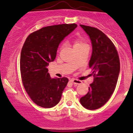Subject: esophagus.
<instances>
[{"label": "esophagus", "mask_w": 133, "mask_h": 133, "mask_svg": "<svg viewBox=\"0 0 133 133\" xmlns=\"http://www.w3.org/2000/svg\"><path fill=\"white\" fill-rule=\"evenodd\" d=\"M72 81L74 84H81L82 83L81 81L77 80V79H72Z\"/></svg>", "instance_id": "34e87169"}]
</instances>
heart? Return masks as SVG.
<instances>
[{
	"mask_svg": "<svg viewBox=\"0 0 133 133\" xmlns=\"http://www.w3.org/2000/svg\"><path fill=\"white\" fill-rule=\"evenodd\" d=\"M85 45L84 43H83V42H80V41H77V42H75L74 45V48L77 47V46H81V45Z\"/></svg>",
	"mask_w": 133,
	"mask_h": 133,
	"instance_id": "1",
	"label": "heart"
}]
</instances>
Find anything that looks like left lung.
<instances>
[{"mask_svg": "<svg viewBox=\"0 0 133 133\" xmlns=\"http://www.w3.org/2000/svg\"><path fill=\"white\" fill-rule=\"evenodd\" d=\"M80 26L92 45L89 67L94 76L89 91L80 98V102L86 109L94 110L104 106L114 91L120 73V60L114 44L104 33L95 27Z\"/></svg>", "mask_w": 133, "mask_h": 133, "instance_id": "obj_1", "label": "left lung"}]
</instances>
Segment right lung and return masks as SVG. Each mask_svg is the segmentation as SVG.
<instances>
[{
  "label": "right lung",
  "instance_id": "1",
  "mask_svg": "<svg viewBox=\"0 0 133 133\" xmlns=\"http://www.w3.org/2000/svg\"><path fill=\"white\" fill-rule=\"evenodd\" d=\"M77 25L43 27L27 38L20 55V72L25 90L38 106L50 108L59 103L68 79L51 78L47 66L56 57L57 48Z\"/></svg>",
  "mask_w": 133,
  "mask_h": 133
}]
</instances>
